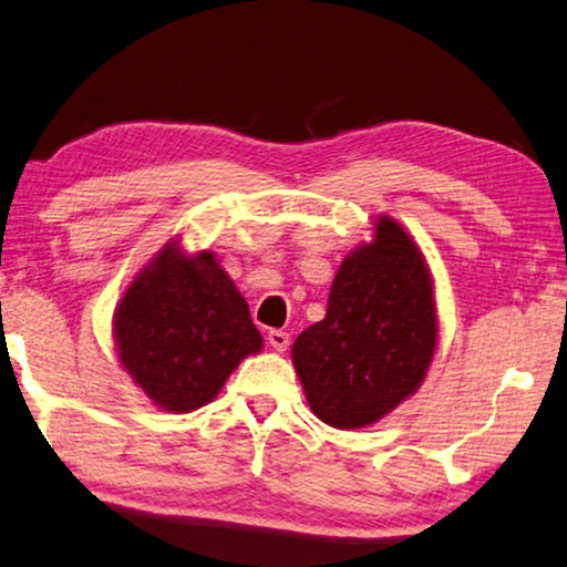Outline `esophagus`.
Wrapping results in <instances>:
<instances>
[{
    "label": "esophagus",
    "mask_w": 567,
    "mask_h": 567,
    "mask_svg": "<svg viewBox=\"0 0 567 567\" xmlns=\"http://www.w3.org/2000/svg\"><path fill=\"white\" fill-rule=\"evenodd\" d=\"M266 339L276 352H286V347H289V332H284V329H271Z\"/></svg>",
    "instance_id": "obj_1"
}]
</instances>
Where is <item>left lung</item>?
I'll list each match as a JSON object with an SVG mask.
<instances>
[{"label":"left lung","mask_w":567,"mask_h":567,"mask_svg":"<svg viewBox=\"0 0 567 567\" xmlns=\"http://www.w3.org/2000/svg\"><path fill=\"white\" fill-rule=\"evenodd\" d=\"M435 342L431 268L403 225L380 215L372 240L342 260L327 317L296 337L291 360L313 415L350 431L421 388Z\"/></svg>","instance_id":"left-lung-1"}]
</instances>
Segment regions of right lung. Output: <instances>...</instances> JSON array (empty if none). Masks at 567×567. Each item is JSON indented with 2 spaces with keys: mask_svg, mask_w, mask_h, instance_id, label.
I'll list each match as a JSON object with an SVG mask.
<instances>
[{
  "mask_svg": "<svg viewBox=\"0 0 567 567\" xmlns=\"http://www.w3.org/2000/svg\"><path fill=\"white\" fill-rule=\"evenodd\" d=\"M118 360L136 388L167 413H193L264 337L248 303L210 250L187 256L169 240L146 264L113 311Z\"/></svg>",
  "mask_w": 567,
  "mask_h": 567,
  "instance_id": "right-lung-1",
  "label": "right lung"
}]
</instances>
